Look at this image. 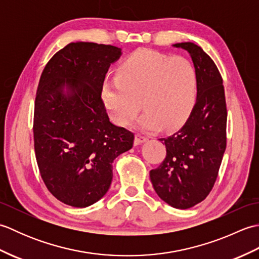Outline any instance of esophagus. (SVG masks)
Wrapping results in <instances>:
<instances>
[{
  "mask_svg": "<svg viewBox=\"0 0 259 259\" xmlns=\"http://www.w3.org/2000/svg\"><path fill=\"white\" fill-rule=\"evenodd\" d=\"M148 140V137L141 135V134H136V139H135V144L136 145H140L142 142H145Z\"/></svg>",
  "mask_w": 259,
  "mask_h": 259,
  "instance_id": "obj_1",
  "label": "esophagus"
}]
</instances>
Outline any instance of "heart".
Listing matches in <instances>:
<instances>
[{"label":"heart","instance_id":"obj_1","mask_svg":"<svg viewBox=\"0 0 259 259\" xmlns=\"http://www.w3.org/2000/svg\"><path fill=\"white\" fill-rule=\"evenodd\" d=\"M102 96L119 125H129L142 108L144 129H175L196 106L198 72L188 59L140 49L121 62L117 76L104 81Z\"/></svg>","mask_w":259,"mask_h":259}]
</instances>
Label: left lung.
Wrapping results in <instances>:
<instances>
[{
    "label": "left lung",
    "instance_id": "left-lung-1",
    "mask_svg": "<svg viewBox=\"0 0 259 259\" xmlns=\"http://www.w3.org/2000/svg\"><path fill=\"white\" fill-rule=\"evenodd\" d=\"M174 47L190 54L198 72V98L183 128L160 139L167 155L150 170V179L163 201L187 209L205 199L216 183L226 149L227 107L222 74L212 59L195 43Z\"/></svg>",
    "mask_w": 259,
    "mask_h": 259
}]
</instances>
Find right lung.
<instances>
[{
	"mask_svg": "<svg viewBox=\"0 0 259 259\" xmlns=\"http://www.w3.org/2000/svg\"><path fill=\"white\" fill-rule=\"evenodd\" d=\"M120 56L117 47L72 42L49 60L38 81L35 158L48 190L65 205L84 208L101 199L113 160L133 148L134 133L110 121L101 98L110 64Z\"/></svg>",
	"mask_w": 259,
	"mask_h": 259,
	"instance_id": "right-lung-1",
	"label": "right lung"
}]
</instances>
